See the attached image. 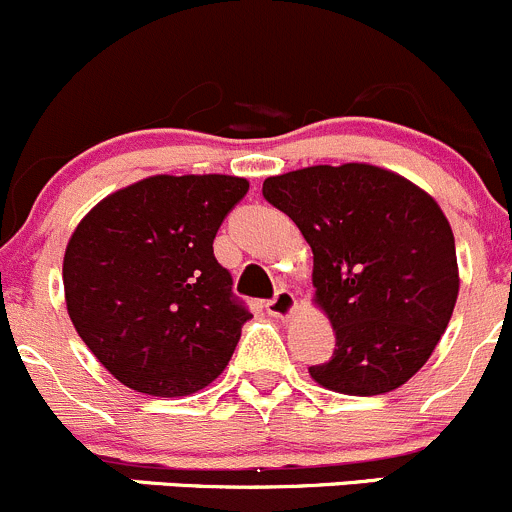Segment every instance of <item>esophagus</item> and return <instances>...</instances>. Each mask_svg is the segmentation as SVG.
Returning <instances> with one entry per match:
<instances>
[{"label":"esophagus","mask_w":512,"mask_h":512,"mask_svg":"<svg viewBox=\"0 0 512 512\" xmlns=\"http://www.w3.org/2000/svg\"><path fill=\"white\" fill-rule=\"evenodd\" d=\"M267 312L277 319H289L297 312V297H294L289 289H280V292L267 302Z\"/></svg>","instance_id":"obj_1"}]
</instances>
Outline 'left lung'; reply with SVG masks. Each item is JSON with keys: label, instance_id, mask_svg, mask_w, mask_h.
Listing matches in <instances>:
<instances>
[{"label": "left lung", "instance_id": "1", "mask_svg": "<svg viewBox=\"0 0 512 512\" xmlns=\"http://www.w3.org/2000/svg\"><path fill=\"white\" fill-rule=\"evenodd\" d=\"M314 255V304L337 349L309 366L329 391L376 396L428 361L458 299L456 240L436 200L394 170L312 165L262 183Z\"/></svg>", "mask_w": 512, "mask_h": 512}]
</instances>
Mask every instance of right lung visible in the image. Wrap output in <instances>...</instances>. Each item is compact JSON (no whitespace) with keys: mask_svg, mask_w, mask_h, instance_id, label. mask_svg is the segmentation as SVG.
<instances>
[{"mask_svg":"<svg viewBox=\"0 0 512 512\" xmlns=\"http://www.w3.org/2000/svg\"><path fill=\"white\" fill-rule=\"evenodd\" d=\"M250 183L151 175L106 195L64 255L66 309L94 356L133 391L190 396L213 384L252 317L213 240Z\"/></svg>","mask_w":512,"mask_h":512,"instance_id":"1","label":"right lung"}]
</instances>
